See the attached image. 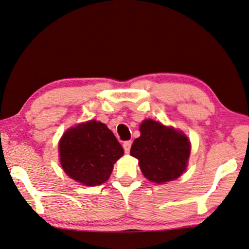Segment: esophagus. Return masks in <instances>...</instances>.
Masks as SVG:
<instances>
[{
  "instance_id": "obj_1",
  "label": "esophagus",
  "mask_w": 249,
  "mask_h": 249,
  "mask_svg": "<svg viewBox=\"0 0 249 249\" xmlns=\"http://www.w3.org/2000/svg\"><path fill=\"white\" fill-rule=\"evenodd\" d=\"M131 144L132 142L131 141H125L124 143V152L125 153H129L130 152V149H131Z\"/></svg>"
}]
</instances>
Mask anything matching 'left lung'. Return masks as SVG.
Instances as JSON below:
<instances>
[{
	"label": "left lung",
	"mask_w": 249,
	"mask_h": 249,
	"mask_svg": "<svg viewBox=\"0 0 249 249\" xmlns=\"http://www.w3.org/2000/svg\"><path fill=\"white\" fill-rule=\"evenodd\" d=\"M140 132L130 154L139 160L144 177L159 184L180 177L186 169L191 152L184 134L150 119L142 122Z\"/></svg>",
	"instance_id": "left-lung-1"
}]
</instances>
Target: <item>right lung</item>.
<instances>
[{"label":"right lung","instance_id":"obj_1","mask_svg":"<svg viewBox=\"0 0 249 249\" xmlns=\"http://www.w3.org/2000/svg\"><path fill=\"white\" fill-rule=\"evenodd\" d=\"M124 149L107 125L95 120L65 132L59 142L60 163L72 180L85 185L103 184Z\"/></svg>","mask_w":249,"mask_h":249}]
</instances>
